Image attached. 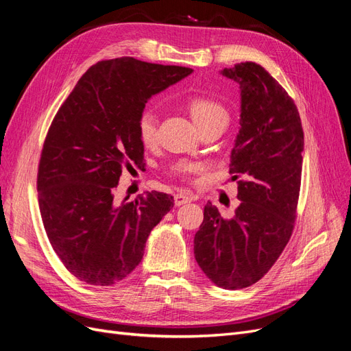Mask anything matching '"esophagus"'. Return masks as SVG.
I'll return each instance as SVG.
<instances>
[{"label": "esophagus", "instance_id": "obj_1", "mask_svg": "<svg viewBox=\"0 0 351 351\" xmlns=\"http://www.w3.org/2000/svg\"><path fill=\"white\" fill-rule=\"evenodd\" d=\"M196 197H197V196L189 195V193H177V195L174 196V204H176L177 206H182V205H184V204H189V202L196 200Z\"/></svg>", "mask_w": 351, "mask_h": 351}]
</instances>
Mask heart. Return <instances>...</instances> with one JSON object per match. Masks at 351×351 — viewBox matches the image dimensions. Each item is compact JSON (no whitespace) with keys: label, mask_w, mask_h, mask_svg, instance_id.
<instances>
[{"label":"heart","mask_w":351,"mask_h":351,"mask_svg":"<svg viewBox=\"0 0 351 351\" xmlns=\"http://www.w3.org/2000/svg\"><path fill=\"white\" fill-rule=\"evenodd\" d=\"M187 110L192 115L195 124L197 129H202L205 125L217 124V123H227L228 121V114L227 110L222 107V105L214 99L206 98V97H193L187 101ZM156 127L158 120L156 114L154 110H145L139 120H137V132H139L141 141L145 145H151L156 139ZM173 169L178 174H184L195 171L196 165L190 162H177Z\"/></svg>","instance_id":"1"}]
</instances>
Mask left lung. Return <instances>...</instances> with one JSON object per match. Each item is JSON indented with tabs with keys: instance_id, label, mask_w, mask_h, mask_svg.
I'll return each instance as SVG.
<instances>
[{
	"instance_id": "left-lung-1",
	"label": "left lung",
	"mask_w": 351,
	"mask_h": 351,
	"mask_svg": "<svg viewBox=\"0 0 351 351\" xmlns=\"http://www.w3.org/2000/svg\"><path fill=\"white\" fill-rule=\"evenodd\" d=\"M240 89V127L230 173L239 182L234 217L208 202L195 236V258L226 290L259 281L289 243L300 192L304 149L299 111L281 84L256 62L221 70Z\"/></svg>"
}]
</instances>
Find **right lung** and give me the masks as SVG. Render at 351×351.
Returning <instances> with one entry per match:
<instances>
[{
    "instance_id": "obj_1",
    "label": "right lung",
    "mask_w": 351,
    "mask_h": 351,
    "mask_svg": "<svg viewBox=\"0 0 351 351\" xmlns=\"http://www.w3.org/2000/svg\"><path fill=\"white\" fill-rule=\"evenodd\" d=\"M192 71L133 57L101 61L58 110L40 155L39 209L52 249L80 281L125 278L174 206L171 195L155 190L119 205L114 190L123 169L143 159L137 120L146 102Z\"/></svg>"
}]
</instances>
